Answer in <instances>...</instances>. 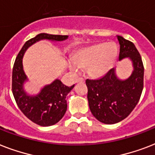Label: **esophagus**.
<instances>
[{
    "label": "esophagus",
    "mask_w": 155,
    "mask_h": 155,
    "mask_svg": "<svg viewBox=\"0 0 155 155\" xmlns=\"http://www.w3.org/2000/svg\"><path fill=\"white\" fill-rule=\"evenodd\" d=\"M84 80L82 77L78 78L77 80H76V82H84Z\"/></svg>",
    "instance_id": "obj_1"
}]
</instances>
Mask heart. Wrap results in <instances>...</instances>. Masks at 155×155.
<instances>
[{"mask_svg": "<svg viewBox=\"0 0 155 155\" xmlns=\"http://www.w3.org/2000/svg\"><path fill=\"white\" fill-rule=\"evenodd\" d=\"M117 48L113 43L97 44L78 51L74 55V62L71 61L69 68L78 71L80 68H87L92 75L100 76L113 68L117 59Z\"/></svg>", "mask_w": 155, "mask_h": 155, "instance_id": "obj_1", "label": "heart"}]
</instances>
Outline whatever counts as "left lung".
I'll list each match as a JSON object with an SVG mask.
<instances>
[{
  "mask_svg": "<svg viewBox=\"0 0 155 155\" xmlns=\"http://www.w3.org/2000/svg\"><path fill=\"white\" fill-rule=\"evenodd\" d=\"M120 44L119 60L129 58L134 71L125 80L118 79L115 68L97 80H86L87 101L92 115L104 124H115L124 120L138 103L143 90L144 67L134 44L117 36Z\"/></svg>",
  "mask_w": 155,
  "mask_h": 155,
  "instance_id": "obj_1",
  "label": "left lung"
}]
</instances>
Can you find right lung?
<instances>
[{"instance_id":"1","label":"right lung","mask_w":155,"mask_h":155,"mask_svg":"<svg viewBox=\"0 0 155 155\" xmlns=\"http://www.w3.org/2000/svg\"><path fill=\"white\" fill-rule=\"evenodd\" d=\"M68 38V35L39 34L25 42L13 64L12 91L16 103L26 117L41 126L53 125L63 118L68 107L66 97L75 85L68 87L59 80H55L51 84L46 85L38 95L29 96L23 89L24 82L27 80L23 71V55L28 47L38 41L42 39L63 41Z\"/></svg>"}]
</instances>
